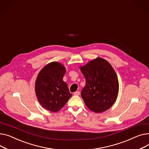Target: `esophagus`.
I'll list each match as a JSON object with an SVG mask.
<instances>
[{
	"label": "esophagus",
	"mask_w": 149,
	"mask_h": 149,
	"mask_svg": "<svg viewBox=\"0 0 149 149\" xmlns=\"http://www.w3.org/2000/svg\"><path fill=\"white\" fill-rule=\"evenodd\" d=\"M73 94L75 95H79L80 94V92L79 91H76V92L74 93Z\"/></svg>",
	"instance_id": "esophagus-1"
}]
</instances>
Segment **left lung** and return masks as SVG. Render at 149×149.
Segmentation results:
<instances>
[{"instance_id":"left-lung-1","label":"left lung","mask_w":149,"mask_h":149,"mask_svg":"<svg viewBox=\"0 0 149 149\" xmlns=\"http://www.w3.org/2000/svg\"><path fill=\"white\" fill-rule=\"evenodd\" d=\"M80 70L86 81L81 96L86 107L95 113L109 109L116 102L119 90L114 69L107 60L97 57L81 66Z\"/></svg>"}]
</instances>
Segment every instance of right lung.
<instances>
[{"mask_svg": "<svg viewBox=\"0 0 149 149\" xmlns=\"http://www.w3.org/2000/svg\"><path fill=\"white\" fill-rule=\"evenodd\" d=\"M66 72L60 63L52 62L39 72L35 84V91L41 105L46 109L56 112L72 97L67 84L63 81Z\"/></svg>", "mask_w": 149, "mask_h": 149, "instance_id": "1", "label": "right lung"}]
</instances>
